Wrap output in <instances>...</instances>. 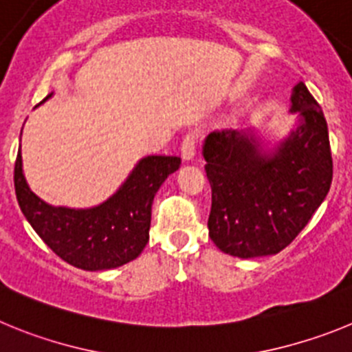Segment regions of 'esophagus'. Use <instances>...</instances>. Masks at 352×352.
<instances>
[{"label": "esophagus", "mask_w": 352, "mask_h": 352, "mask_svg": "<svg viewBox=\"0 0 352 352\" xmlns=\"http://www.w3.org/2000/svg\"><path fill=\"white\" fill-rule=\"evenodd\" d=\"M197 141H199V133L197 132H188L183 138L182 141V155L185 160H190L194 158L195 149H197Z\"/></svg>", "instance_id": "34e87169"}]
</instances>
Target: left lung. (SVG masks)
Here are the masks:
<instances>
[{"instance_id":"left-lung-1","label":"left lung","mask_w":352,"mask_h":352,"mask_svg":"<svg viewBox=\"0 0 352 352\" xmlns=\"http://www.w3.org/2000/svg\"><path fill=\"white\" fill-rule=\"evenodd\" d=\"M291 102L300 125L272 157L234 130L208 135V229L213 243L229 256L248 259L284 250L329 192L333 160L324 114L303 82Z\"/></svg>"}]
</instances>
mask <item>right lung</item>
Returning a JSON list of instances; mask_svg holds the SVG:
<instances>
[{
	"label": "right lung",
	"instance_id": "right-lung-1",
	"mask_svg": "<svg viewBox=\"0 0 352 352\" xmlns=\"http://www.w3.org/2000/svg\"><path fill=\"white\" fill-rule=\"evenodd\" d=\"M179 164V157L142 158L107 203L93 210H68L49 206L30 190L19 149L15 195L28 222L56 256L80 270H111L135 259L146 247L155 194Z\"/></svg>",
	"mask_w": 352,
	"mask_h": 352
}]
</instances>
